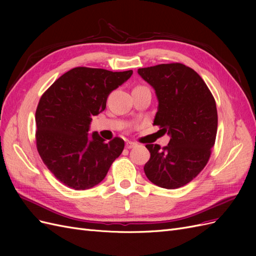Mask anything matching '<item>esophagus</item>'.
Wrapping results in <instances>:
<instances>
[{
  "label": "esophagus",
  "mask_w": 256,
  "mask_h": 256,
  "mask_svg": "<svg viewBox=\"0 0 256 256\" xmlns=\"http://www.w3.org/2000/svg\"><path fill=\"white\" fill-rule=\"evenodd\" d=\"M136 144L134 143V142H131V141H128L127 143H126V148H128V150H130V148H132V147H134Z\"/></svg>",
  "instance_id": "obj_1"
}]
</instances>
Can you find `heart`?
<instances>
[{
	"label": "heart",
	"instance_id": "obj_1",
	"mask_svg": "<svg viewBox=\"0 0 256 256\" xmlns=\"http://www.w3.org/2000/svg\"><path fill=\"white\" fill-rule=\"evenodd\" d=\"M138 88H144V86H138Z\"/></svg>",
	"mask_w": 256,
	"mask_h": 256
}]
</instances>
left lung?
<instances>
[{"mask_svg": "<svg viewBox=\"0 0 256 256\" xmlns=\"http://www.w3.org/2000/svg\"><path fill=\"white\" fill-rule=\"evenodd\" d=\"M138 74L156 92L154 120L170 136L166 146L147 144L144 166L148 180L166 189L190 182L205 168L214 145L218 113L212 94L192 68L180 63L138 68Z\"/></svg>", "mask_w": 256, "mask_h": 256, "instance_id": "1", "label": "left lung"}]
</instances>
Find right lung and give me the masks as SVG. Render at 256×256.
<instances>
[{"label": "right lung", "mask_w": 256, "mask_h": 256, "mask_svg": "<svg viewBox=\"0 0 256 256\" xmlns=\"http://www.w3.org/2000/svg\"><path fill=\"white\" fill-rule=\"evenodd\" d=\"M131 74L132 70L76 67L42 94L35 114L37 150L49 171L67 187L92 188L122 154V138L106 143L96 131L88 136V130L92 116L106 109L110 92Z\"/></svg>", "instance_id": "right-lung-1"}]
</instances>
